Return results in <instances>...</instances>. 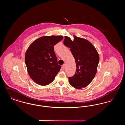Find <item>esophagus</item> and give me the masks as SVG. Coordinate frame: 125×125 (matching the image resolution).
Wrapping results in <instances>:
<instances>
[{"instance_id": "34e87169", "label": "esophagus", "mask_w": 125, "mask_h": 125, "mask_svg": "<svg viewBox=\"0 0 125 125\" xmlns=\"http://www.w3.org/2000/svg\"><path fill=\"white\" fill-rule=\"evenodd\" d=\"M62 68H63V69H65V64H64V65H63L62 66Z\"/></svg>"}]
</instances>
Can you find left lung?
Instances as JSON below:
<instances>
[{"label": "left lung", "instance_id": "8db88e82", "mask_svg": "<svg viewBox=\"0 0 125 125\" xmlns=\"http://www.w3.org/2000/svg\"><path fill=\"white\" fill-rule=\"evenodd\" d=\"M73 40L65 36L64 44L70 48L75 59L76 72L69 77L72 86L77 89L87 87L95 77L99 61V56L96 49L88 40L73 36Z\"/></svg>", "mask_w": 125, "mask_h": 125}]
</instances>
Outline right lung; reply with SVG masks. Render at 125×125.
I'll return each instance as SVG.
<instances>
[{"mask_svg": "<svg viewBox=\"0 0 125 125\" xmlns=\"http://www.w3.org/2000/svg\"><path fill=\"white\" fill-rule=\"evenodd\" d=\"M63 38L62 36H44L33 42L27 49L25 61L28 73L36 83L45 86L53 81L61 68L54 46Z\"/></svg>", "mask_w": 125, "mask_h": 125, "instance_id": "right-lung-1", "label": "right lung"}]
</instances>
